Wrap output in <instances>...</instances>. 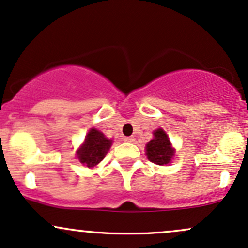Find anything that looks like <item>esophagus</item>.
Here are the masks:
<instances>
[{
    "label": "esophagus",
    "mask_w": 248,
    "mask_h": 248,
    "mask_svg": "<svg viewBox=\"0 0 248 248\" xmlns=\"http://www.w3.org/2000/svg\"><path fill=\"white\" fill-rule=\"evenodd\" d=\"M124 140L126 141V142H134L135 139H134V137H126V138H124Z\"/></svg>",
    "instance_id": "1"
}]
</instances>
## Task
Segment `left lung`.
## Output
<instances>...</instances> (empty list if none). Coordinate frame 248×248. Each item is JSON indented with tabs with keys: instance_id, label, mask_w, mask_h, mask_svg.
Instances as JSON below:
<instances>
[{
	"instance_id": "1",
	"label": "left lung",
	"mask_w": 248,
	"mask_h": 248,
	"mask_svg": "<svg viewBox=\"0 0 248 248\" xmlns=\"http://www.w3.org/2000/svg\"><path fill=\"white\" fill-rule=\"evenodd\" d=\"M154 138L146 145V154L149 161L156 165H168L174 156V148L164 129L159 128L153 133Z\"/></svg>"
}]
</instances>
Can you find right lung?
Returning <instances> with one entry per match:
<instances>
[{"instance_id":"right-lung-1","label":"right lung","mask_w":248,"mask_h":248,"mask_svg":"<svg viewBox=\"0 0 248 248\" xmlns=\"http://www.w3.org/2000/svg\"><path fill=\"white\" fill-rule=\"evenodd\" d=\"M113 141L107 139L100 130L92 128L86 135L82 146L76 152L78 161L88 168H93L102 161L109 151Z\"/></svg>"}]
</instances>
